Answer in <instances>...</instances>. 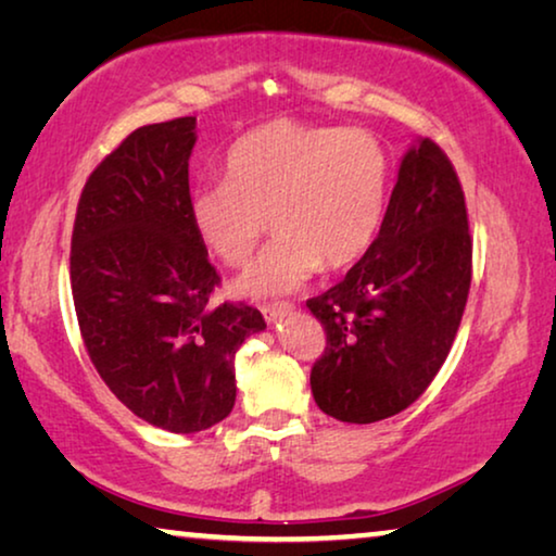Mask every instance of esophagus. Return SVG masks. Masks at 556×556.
<instances>
[{
	"mask_svg": "<svg viewBox=\"0 0 556 556\" xmlns=\"http://www.w3.org/2000/svg\"><path fill=\"white\" fill-rule=\"evenodd\" d=\"M261 311H263V315H266L268 323H276L278 318H283V315L293 313L295 305L293 303H268V305H263Z\"/></svg>",
	"mask_w": 556,
	"mask_h": 556,
	"instance_id": "obj_1",
	"label": "esophagus"
}]
</instances>
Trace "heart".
Here are the masks:
<instances>
[{
	"label": "heart",
	"mask_w": 556,
	"mask_h": 556,
	"mask_svg": "<svg viewBox=\"0 0 556 556\" xmlns=\"http://www.w3.org/2000/svg\"><path fill=\"white\" fill-rule=\"evenodd\" d=\"M224 174L191 193V224L226 266H243L270 218L278 238L236 280L266 301L363 258L386 218L392 164L370 131L273 118L228 149Z\"/></svg>",
	"instance_id": "1"
}]
</instances>
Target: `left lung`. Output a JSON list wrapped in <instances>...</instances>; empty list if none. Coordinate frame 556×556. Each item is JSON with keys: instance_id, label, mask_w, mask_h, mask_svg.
<instances>
[{"instance_id": "left-lung-1", "label": "left lung", "mask_w": 556, "mask_h": 556, "mask_svg": "<svg viewBox=\"0 0 556 556\" xmlns=\"http://www.w3.org/2000/svg\"><path fill=\"white\" fill-rule=\"evenodd\" d=\"M472 280L465 193L438 143L417 139L400 161L380 233L307 311L326 328L313 397L340 422L403 413L440 372Z\"/></svg>"}]
</instances>
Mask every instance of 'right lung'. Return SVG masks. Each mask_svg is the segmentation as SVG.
<instances>
[{"label":"right lung","mask_w":556,"mask_h":556,"mask_svg":"<svg viewBox=\"0 0 556 556\" xmlns=\"http://www.w3.org/2000/svg\"><path fill=\"white\" fill-rule=\"evenodd\" d=\"M195 116L149 124L93 168L72 233V295L101 380L136 417L191 434L230 415L236 353L261 311L216 303L191 224Z\"/></svg>","instance_id":"1"}]
</instances>
